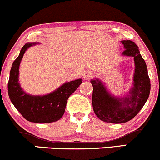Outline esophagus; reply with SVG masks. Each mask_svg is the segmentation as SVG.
Wrapping results in <instances>:
<instances>
[{
    "instance_id": "esophagus-1",
    "label": "esophagus",
    "mask_w": 160,
    "mask_h": 160,
    "mask_svg": "<svg viewBox=\"0 0 160 160\" xmlns=\"http://www.w3.org/2000/svg\"><path fill=\"white\" fill-rule=\"evenodd\" d=\"M93 77V73L92 72H86L83 74V78L86 80H89Z\"/></svg>"
}]
</instances>
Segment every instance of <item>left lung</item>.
<instances>
[{
  "label": "left lung",
  "instance_id": "8db88e82",
  "mask_svg": "<svg viewBox=\"0 0 160 160\" xmlns=\"http://www.w3.org/2000/svg\"><path fill=\"white\" fill-rule=\"evenodd\" d=\"M122 43L125 48L122 55L132 57L135 62L133 87L130 95L124 98L114 97L98 79L91 80L94 112L101 121L112 124H122L133 118L145 105L151 91L147 65L138 46L130 40H123Z\"/></svg>",
  "mask_w": 160,
  "mask_h": 160
}]
</instances>
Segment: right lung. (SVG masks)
I'll return each mask as SVG.
<instances>
[{
  "instance_id": "right-lung-1",
  "label": "right lung",
  "mask_w": 160,
  "mask_h": 160,
  "mask_svg": "<svg viewBox=\"0 0 160 160\" xmlns=\"http://www.w3.org/2000/svg\"><path fill=\"white\" fill-rule=\"evenodd\" d=\"M36 43H27L13 62L9 74L8 94L9 99L22 116L34 123L57 122L65 112L69 96L82 83V79L65 82L54 92L46 95H30L23 91L18 82L19 65L25 51Z\"/></svg>"
}]
</instances>
